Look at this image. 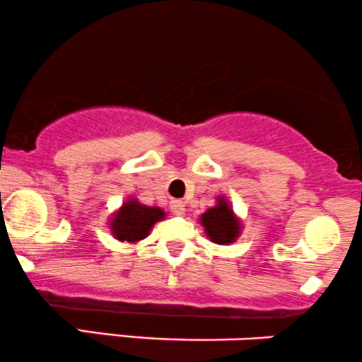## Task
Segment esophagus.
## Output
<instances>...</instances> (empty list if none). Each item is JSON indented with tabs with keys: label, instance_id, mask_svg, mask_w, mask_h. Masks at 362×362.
Returning a JSON list of instances; mask_svg holds the SVG:
<instances>
[{
	"label": "esophagus",
	"instance_id": "esophagus-1",
	"mask_svg": "<svg viewBox=\"0 0 362 362\" xmlns=\"http://www.w3.org/2000/svg\"><path fill=\"white\" fill-rule=\"evenodd\" d=\"M170 211H172L173 214L180 216L185 213V204L182 201H178V199H173V201H170Z\"/></svg>",
	"mask_w": 362,
	"mask_h": 362
}]
</instances>
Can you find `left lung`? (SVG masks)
I'll list each match as a JSON object with an SVG mask.
<instances>
[{
    "instance_id": "left-lung-1",
    "label": "left lung",
    "mask_w": 362,
    "mask_h": 362,
    "mask_svg": "<svg viewBox=\"0 0 362 362\" xmlns=\"http://www.w3.org/2000/svg\"><path fill=\"white\" fill-rule=\"evenodd\" d=\"M199 223L204 228L207 238L218 245L235 243L243 230L242 219L235 214L233 207L224 195H218L216 206L202 213Z\"/></svg>"
}]
</instances>
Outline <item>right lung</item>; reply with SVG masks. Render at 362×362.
I'll use <instances>...</instances> for the list:
<instances>
[{
  "label": "right lung",
  "instance_id": "obj_1",
  "mask_svg": "<svg viewBox=\"0 0 362 362\" xmlns=\"http://www.w3.org/2000/svg\"><path fill=\"white\" fill-rule=\"evenodd\" d=\"M165 216L167 214L161 207L141 204L136 197H127L109 218L110 233L119 242L138 243L146 238L151 228L165 219Z\"/></svg>",
  "mask_w": 362,
  "mask_h": 362
}]
</instances>
